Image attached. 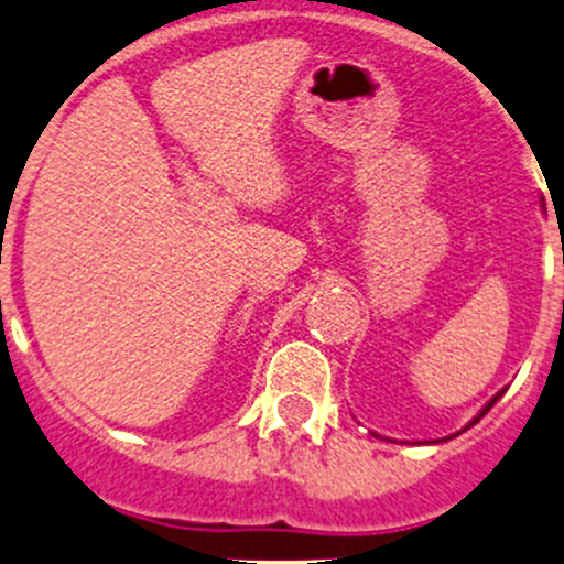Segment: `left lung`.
I'll return each instance as SVG.
<instances>
[{"label": "left lung", "mask_w": 564, "mask_h": 564, "mask_svg": "<svg viewBox=\"0 0 564 564\" xmlns=\"http://www.w3.org/2000/svg\"><path fill=\"white\" fill-rule=\"evenodd\" d=\"M499 398H502V392H497V395H494V398H491V401H488V403H486V406H482V412H480V414H477V417H475V420H471V423H469V425H475V423H477V420H480V417H482V414H486V412H488V409H491V406H494V403H497V401H499ZM469 425H466V429H469Z\"/></svg>", "instance_id": "left-lung-1"}]
</instances>
